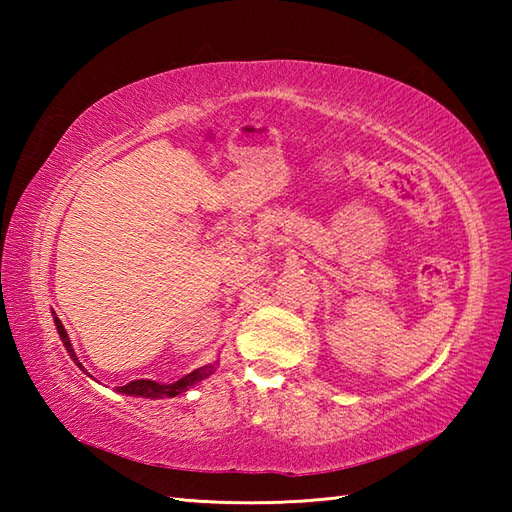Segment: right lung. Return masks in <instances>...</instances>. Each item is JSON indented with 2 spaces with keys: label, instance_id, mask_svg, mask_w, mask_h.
Instances as JSON below:
<instances>
[{
  "label": "right lung",
  "instance_id": "right-lung-1",
  "mask_svg": "<svg viewBox=\"0 0 512 512\" xmlns=\"http://www.w3.org/2000/svg\"><path fill=\"white\" fill-rule=\"evenodd\" d=\"M54 325H57L61 341H63V345H65V350H68V354L72 356V361L83 369V365L79 363V358H76V354H74V350H72V343H70V339H68V332H65L63 323L59 321L57 314H54ZM83 372H85V369H83ZM213 372H215V365H204V367L193 369L191 374H187L184 378L176 380V383H169V385L156 383V380H143V378H140V380H132V383H127V385H123V387H116V389L121 391V394H127V396H143V398H173V396L182 394V391H187L189 387H193L195 383H200V380L209 378Z\"/></svg>",
  "mask_w": 512,
  "mask_h": 512
}]
</instances>
